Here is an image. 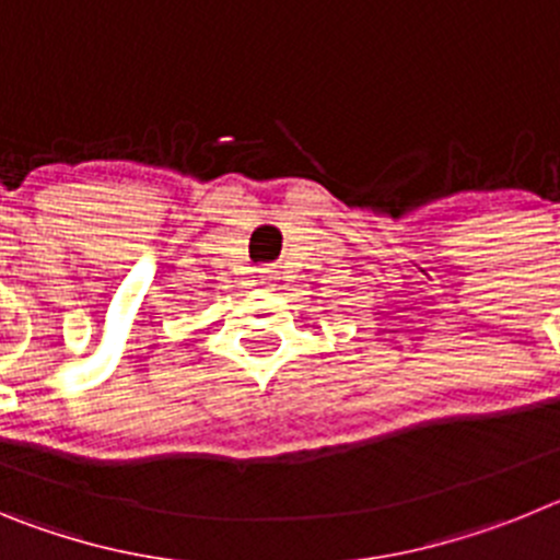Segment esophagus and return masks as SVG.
Wrapping results in <instances>:
<instances>
[{
  "mask_svg": "<svg viewBox=\"0 0 560 560\" xmlns=\"http://www.w3.org/2000/svg\"><path fill=\"white\" fill-rule=\"evenodd\" d=\"M271 280H277V277H275V275H271V271H269V269H266V271H264V283H269V285H271Z\"/></svg>",
  "mask_w": 560,
  "mask_h": 560,
  "instance_id": "34e87169",
  "label": "esophagus"
}]
</instances>
